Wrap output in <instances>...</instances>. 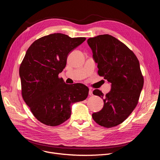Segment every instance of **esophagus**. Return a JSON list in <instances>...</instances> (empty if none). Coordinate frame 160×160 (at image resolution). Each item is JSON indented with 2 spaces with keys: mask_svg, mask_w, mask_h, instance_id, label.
<instances>
[{
  "mask_svg": "<svg viewBox=\"0 0 160 160\" xmlns=\"http://www.w3.org/2000/svg\"><path fill=\"white\" fill-rule=\"evenodd\" d=\"M88 95L89 96H92L93 94H92V90H91L90 88L89 89V91H88Z\"/></svg>",
  "mask_w": 160,
  "mask_h": 160,
  "instance_id": "1",
  "label": "esophagus"
}]
</instances>
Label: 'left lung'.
I'll return each instance as SVG.
<instances>
[{"label": "left lung", "instance_id": "obj_1", "mask_svg": "<svg viewBox=\"0 0 160 160\" xmlns=\"http://www.w3.org/2000/svg\"><path fill=\"white\" fill-rule=\"evenodd\" d=\"M87 43L98 63L99 75L111 83L106 96L98 89L93 91L103 99L104 106L92 114V118L102 127L117 126L128 117L139 101L144 85L139 60L127 45L111 35L89 38Z\"/></svg>", "mask_w": 160, "mask_h": 160}]
</instances>
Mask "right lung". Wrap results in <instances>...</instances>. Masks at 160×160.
<instances>
[{
	"mask_svg": "<svg viewBox=\"0 0 160 160\" xmlns=\"http://www.w3.org/2000/svg\"><path fill=\"white\" fill-rule=\"evenodd\" d=\"M85 39L53 33L37 39L28 49L19 68L21 93L41 123L52 127L64 123L71 116L72 105L87 98V86L68 85L58 77L68 54Z\"/></svg>",
	"mask_w": 160,
	"mask_h": 160,
	"instance_id": "right-lung-1",
	"label": "right lung"
}]
</instances>
